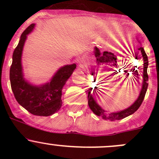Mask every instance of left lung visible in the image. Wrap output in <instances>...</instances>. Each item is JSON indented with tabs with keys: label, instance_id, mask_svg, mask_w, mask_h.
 Segmentation results:
<instances>
[{
	"label": "left lung",
	"instance_id": "obj_1",
	"mask_svg": "<svg viewBox=\"0 0 159 159\" xmlns=\"http://www.w3.org/2000/svg\"><path fill=\"white\" fill-rule=\"evenodd\" d=\"M142 52V56H143L144 59V70H143V84H142V89L141 91L140 95H139V98L135 101L134 104L127 109L118 112H115V113H107L106 111L102 109L100 106L97 104L95 99L94 98V96L95 95L96 90L98 89L94 87V89H90L89 90V95H88V101H89V105L91 110L95 114L98 116H102L104 119H109L113 121V120H120L122 118H126L129 115H131L134 112L139 108V107L142 105V102H143L144 98H145V94H146L147 89L148 86V73H147V68L148 65V60L147 54H145V51H144L143 48H139Z\"/></svg>",
	"mask_w": 159,
	"mask_h": 159
}]
</instances>
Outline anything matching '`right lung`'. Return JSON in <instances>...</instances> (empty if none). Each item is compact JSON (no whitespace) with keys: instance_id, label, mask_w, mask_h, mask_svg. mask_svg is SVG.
Wrapping results in <instances>:
<instances>
[{"instance_id":"add662e5","label":"right lung","mask_w":159,"mask_h":159,"mask_svg":"<svg viewBox=\"0 0 159 159\" xmlns=\"http://www.w3.org/2000/svg\"><path fill=\"white\" fill-rule=\"evenodd\" d=\"M31 24L22 33L18 44L14 49L10 68L11 86L17 102L32 115L49 116L57 112L62 105L61 91L66 81L76 68V65H65L57 70L51 82L41 86H34L23 77L21 54L27 35L34 28Z\"/></svg>"}]
</instances>
